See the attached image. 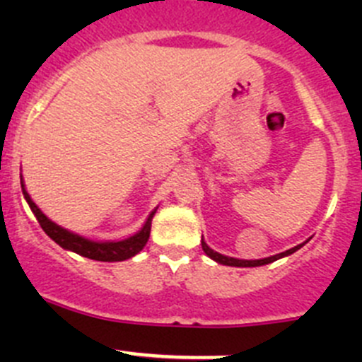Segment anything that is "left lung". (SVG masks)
<instances>
[{
    "label": "left lung",
    "instance_id": "1",
    "mask_svg": "<svg viewBox=\"0 0 362 362\" xmlns=\"http://www.w3.org/2000/svg\"><path fill=\"white\" fill-rule=\"evenodd\" d=\"M305 245V243H301V245H296L293 249L286 250V252H280V254L276 255H272V257H264V259H255V261H247V259H235V257H228V255H222L218 254V252L211 250L210 247L204 243V240H202V247L204 250V254L208 255L210 259H214V261H217L218 264H226V266H238V268H255V266H262V264H269V262L276 261V259H282L286 257V255H291L294 254L296 250L301 249V247Z\"/></svg>",
    "mask_w": 362,
    "mask_h": 362
}]
</instances>
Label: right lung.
Returning a JSON list of instances; mask_svg holds the SVG:
<instances>
[{
  "label": "right lung",
  "mask_w": 362,
  "mask_h": 362,
  "mask_svg": "<svg viewBox=\"0 0 362 362\" xmlns=\"http://www.w3.org/2000/svg\"><path fill=\"white\" fill-rule=\"evenodd\" d=\"M21 187H23V194L28 202L29 208L35 214L36 221L40 222L43 231L54 240L59 247L63 249L75 252V254L83 255V257L94 259V261H103V262H113V261H126V259L133 257L138 252L145 247V243L148 242V236H151V226H152V217H154L156 210L148 215V218L145 221L144 228L136 233V235L129 236L126 240H120V242H93V240H87L83 236L75 235V233L68 231V229L61 228L56 222L50 221L35 202L31 199V196L28 194V191L24 189V182L21 178Z\"/></svg>",
  "instance_id": "right-lung-1"
}]
</instances>
